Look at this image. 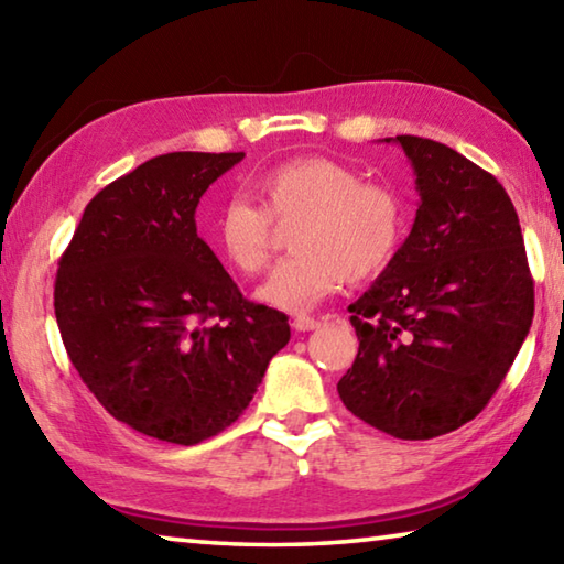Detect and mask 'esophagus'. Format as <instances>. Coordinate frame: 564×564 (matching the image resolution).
I'll use <instances>...</instances> for the list:
<instances>
[{
	"mask_svg": "<svg viewBox=\"0 0 564 564\" xmlns=\"http://www.w3.org/2000/svg\"><path fill=\"white\" fill-rule=\"evenodd\" d=\"M321 326V321H316V318H311V316H299V318H293V328L299 330V333H305V330H313V328H318Z\"/></svg>",
	"mask_w": 564,
	"mask_h": 564,
	"instance_id": "esophagus-1",
	"label": "esophagus"
}]
</instances>
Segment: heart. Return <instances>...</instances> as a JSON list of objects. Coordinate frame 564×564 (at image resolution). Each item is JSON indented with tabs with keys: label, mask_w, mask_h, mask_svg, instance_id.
I'll return each mask as SVG.
<instances>
[{
	"label": "heart",
	"mask_w": 564,
	"mask_h": 564,
	"mask_svg": "<svg viewBox=\"0 0 564 564\" xmlns=\"http://www.w3.org/2000/svg\"><path fill=\"white\" fill-rule=\"evenodd\" d=\"M261 208L228 198L216 208L212 243L236 271L261 273L273 253V224H293L295 251L259 289V299L285 313H308L343 281L366 283L393 263L405 236L398 191L362 181L352 166L301 156L251 181Z\"/></svg>",
	"instance_id": "obj_1"
}]
</instances>
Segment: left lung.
I'll return each instance as SVG.
<instances>
[{
	"label": "left lung",
	"instance_id": "left-lung-1",
	"mask_svg": "<svg viewBox=\"0 0 564 564\" xmlns=\"http://www.w3.org/2000/svg\"><path fill=\"white\" fill-rule=\"evenodd\" d=\"M383 141L405 151L420 204L393 263L348 305L360 346L338 395L378 431L431 441L508 376L532 326V275L498 178L433 139Z\"/></svg>",
	"mask_w": 564,
	"mask_h": 564
}]
</instances>
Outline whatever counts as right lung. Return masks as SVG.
Masks as SVG:
<instances>
[{"label":"right lung","instance_id":"add662e5","mask_svg":"<svg viewBox=\"0 0 564 564\" xmlns=\"http://www.w3.org/2000/svg\"><path fill=\"white\" fill-rule=\"evenodd\" d=\"M243 156L174 151L111 181L56 271L74 368L109 415L156 441L226 431L291 338L285 313L246 301L196 234L206 188Z\"/></svg>","mask_w":564,"mask_h":564}]
</instances>
